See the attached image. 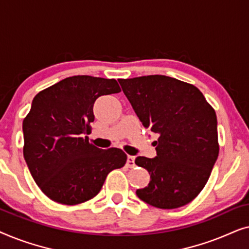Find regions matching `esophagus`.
Wrapping results in <instances>:
<instances>
[{
	"label": "esophagus",
	"instance_id": "obj_1",
	"mask_svg": "<svg viewBox=\"0 0 249 249\" xmlns=\"http://www.w3.org/2000/svg\"><path fill=\"white\" fill-rule=\"evenodd\" d=\"M127 166H128V168H134V166H135V158H134V156L128 155V158H127Z\"/></svg>",
	"mask_w": 249,
	"mask_h": 249
}]
</instances>
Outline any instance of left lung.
<instances>
[{
    "label": "left lung",
    "mask_w": 249,
    "mask_h": 249,
    "mask_svg": "<svg viewBox=\"0 0 249 249\" xmlns=\"http://www.w3.org/2000/svg\"><path fill=\"white\" fill-rule=\"evenodd\" d=\"M119 83L142 125L159 135L156 158L135 161L151 175L148 186L136 194L163 210L190 203L206 185L219 155L215 111L198 88L176 78L152 74Z\"/></svg>",
    "instance_id": "8db88e82"
}]
</instances>
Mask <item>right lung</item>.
I'll return each mask as SVG.
<instances>
[{"mask_svg": "<svg viewBox=\"0 0 249 249\" xmlns=\"http://www.w3.org/2000/svg\"><path fill=\"white\" fill-rule=\"evenodd\" d=\"M121 91L115 79L73 76L39 91L22 122L23 158L39 189L54 202L77 205L100 193L108 173L125 164L120 148L101 149L88 137L94 103Z\"/></svg>", "mask_w": 249, "mask_h": 249, "instance_id": "1", "label": "right lung"}]
</instances>
